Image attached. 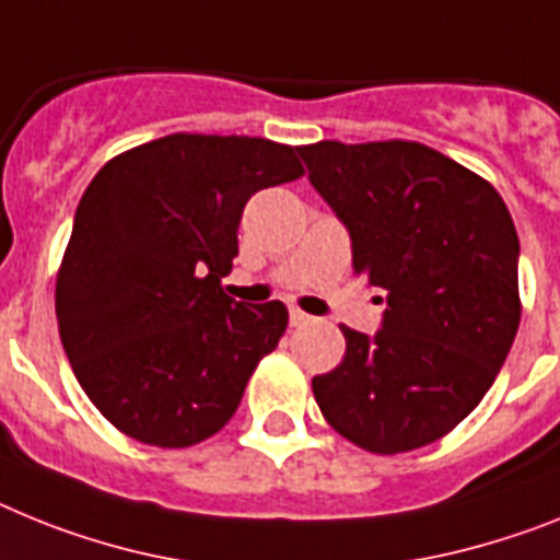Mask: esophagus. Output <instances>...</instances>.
<instances>
[{
    "instance_id": "34e87169",
    "label": "esophagus",
    "mask_w": 560,
    "mask_h": 560,
    "mask_svg": "<svg viewBox=\"0 0 560 560\" xmlns=\"http://www.w3.org/2000/svg\"><path fill=\"white\" fill-rule=\"evenodd\" d=\"M310 322H313V316L302 313V310H299V307L290 310V324H293V327H304V324H310Z\"/></svg>"
}]
</instances>
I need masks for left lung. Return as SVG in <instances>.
Instances as JSON below:
<instances>
[{
	"label": "left lung",
	"instance_id": "1",
	"mask_svg": "<svg viewBox=\"0 0 560 560\" xmlns=\"http://www.w3.org/2000/svg\"><path fill=\"white\" fill-rule=\"evenodd\" d=\"M299 153L350 233L352 270L387 299L375 336L341 327L345 359L313 378L318 410L375 455L444 439L492 387L518 332V233L504 199L418 142Z\"/></svg>",
	"mask_w": 560,
	"mask_h": 560
}]
</instances>
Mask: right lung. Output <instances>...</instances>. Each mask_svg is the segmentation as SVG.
Instances as JSON below:
<instances>
[{"label": "right lung", "mask_w": 560, "mask_h": 560, "mask_svg": "<svg viewBox=\"0 0 560 560\" xmlns=\"http://www.w3.org/2000/svg\"><path fill=\"white\" fill-rule=\"evenodd\" d=\"M304 176L290 144L173 133L110 159L84 190L56 276L68 361L130 439L182 450L228 424L288 330L281 302H233L253 192Z\"/></svg>", "instance_id": "1"}]
</instances>
